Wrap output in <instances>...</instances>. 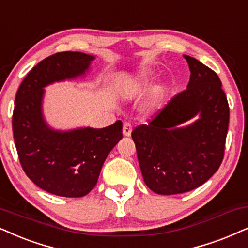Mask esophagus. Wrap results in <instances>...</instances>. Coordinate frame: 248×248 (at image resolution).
Segmentation results:
<instances>
[{"instance_id": "1", "label": "esophagus", "mask_w": 248, "mask_h": 248, "mask_svg": "<svg viewBox=\"0 0 248 248\" xmlns=\"http://www.w3.org/2000/svg\"><path fill=\"white\" fill-rule=\"evenodd\" d=\"M132 133V125L128 122H125L123 125V134L125 137H130Z\"/></svg>"}]
</instances>
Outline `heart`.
<instances>
[{"instance_id": "obj_1", "label": "heart", "mask_w": 248, "mask_h": 248, "mask_svg": "<svg viewBox=\"0 0 248 248\" xmlns=\"http://www.w3.org/2000/svg\"><path fill=\"white\" fill-rule=\"evenodd\" d=\"M150 75V73H142L141 74L140 79L138 82H133L131 84H128L126 88V93L127 94H134V93H139L141 90H143V86L146 84V82L148 81V76ZM163 98V91L162 90H156L155 92L152 94V98L149 100V108L150 109H155L157 106L159 105L160 100Z\"/></svg>"}]
</instances>
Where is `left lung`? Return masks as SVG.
<instances>
[{"instance_id":"left-lung-1","label":"left lung","mask_w":248,"mask_h":248,"mask_svg":"<svg viewBox=\"0 0 248 248\" xmlns=\"http://www.w3.org/2000/svg\"><path fill=\"white\" fill-rule=\"evenodd\" d=\"M190 69L187 89L147 125L132 131L144 183L159 195L198 188L220 167L229 126V105L217 73L183 56ZM197 118L190 124L183 123Z\"/></svg>"}]
</instances>
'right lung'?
<instances>
[{
	"mask_svg": "<svg viewBox=\"0 0 248 248\" xmlns=\"http://www.w3.org/2000/svg\"><path fill=\"white\" fill-rule=\"evenodd\" d=\"M94 56L58 52L38 62L19 86L12 128L19 160L37 187L62 197H83L98 182L101 167L123 134L116 121L104 128L54 130L43 115L44 88L85 75Z\"/></svg>",
	"mask_w": 248,
	"mask_h": 248,
	"instance_id": "obj_1",
	"label": "right lung"
}]
</instances>
